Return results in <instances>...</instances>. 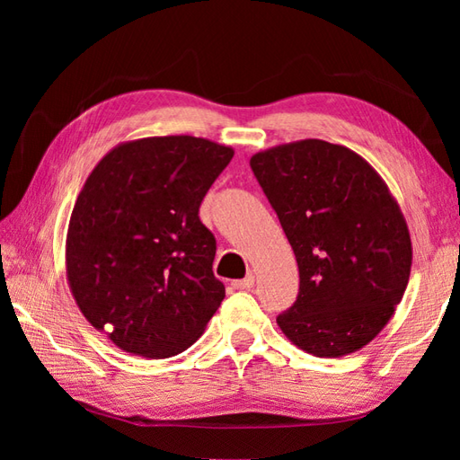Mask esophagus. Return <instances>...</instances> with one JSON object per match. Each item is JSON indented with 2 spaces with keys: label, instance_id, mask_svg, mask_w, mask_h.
<instances>
[{
  "label": "esophagus",
  "instance_id": "34e87169",
  "mask_svg": "<svg viewBox=\"0 0 460 460\" xmlns=\"http://www.w3.org/2000/svg\"><path fill=\"white\" fill-rule=\"evenodd\" d=\"M252 285H255V277H252V272H249L245 279L233 280V288H237V290H249V288H252Z\"/></svg>",
  "mask_w": 460,
  "mask_h": 460
}]
</instances>
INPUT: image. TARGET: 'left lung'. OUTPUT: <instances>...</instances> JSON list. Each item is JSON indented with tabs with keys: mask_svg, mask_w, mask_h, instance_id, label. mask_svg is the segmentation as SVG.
<instances>
[{
	"mask_svg": "<svg viewBox=\"0 0 460 460\" xmlns=\"http://www.w3.org/2000/svg\"><path fill=\"white\" fill-rule=\"evenodd\" d=\"M298 262L296 302L277 318L318 358L367 346L394 316L411 275L407 221L381 175L354 150L308 138L251 158Z\"/></svg>",
	"mask_w": 460,
	"mask_h": 460,
	"instance_id": "obj_1",
	"label": "left lung"
}]
</instances>
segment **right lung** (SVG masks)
Wrapping results in <instances>:
<instances>
[{"instance_id": "obj_1", "label": "right lung", "mask_w": 460, "mask_h": 460, "mask_svg": "<svg viewBox=\"0 0 460 460\" xmlns=\"http://www.w3.org/2000/svg\"><path fill=\"white\" fill-rule=\"evenodd\" d=\"M235 150L195 136L122 142L94 165L68 221V288L89 324L134 356L198 340L225 298L199 205Z\"/></svg>"}]
</instances>
